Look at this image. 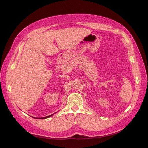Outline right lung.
<instances>
[{
	"instance_id": "right-lung-1",
	"label": "right lung",
	"mask_w": 148,
	"mask_h": 148,
	"mask_svg": "<svg viewBox=\"0 0 148 148\" xmlns=\"http://www.w3.org/2000/svg\"><path fill=\"white\" fill-rule=\"evenodd\" d=\"M53 114H51V115H50V116H47V117H42V118H38V119H46V118H48V117H51V116H52ZM34 118H35V119H38V118H36V117H34Z\"/></svg>"
}]
</instances>
